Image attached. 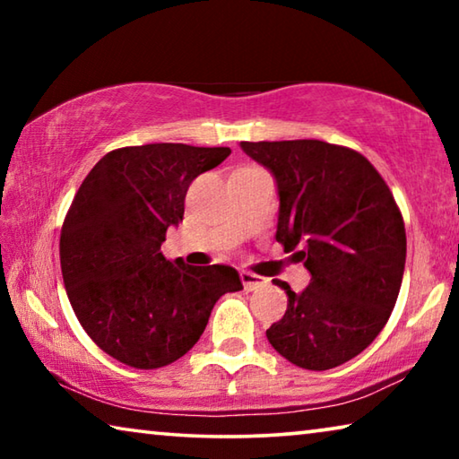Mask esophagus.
Here are the masks:
<instances>
[{"label": "esophagus", "instance_id": "34e87169", "mask_svg": "<svg viewBox=\"0 0 459 459\" xmlns=\"http://www.w3.org/2000/svg\"><path fill=\"white\" fill-rule=\"evenodd\" d=\"M240 281H243V287L247 291H257V290H261V287L267 285L265 277L248 273V271H240Z\"/></svg>", "mask_w": 459, "mask_h": 459}]
</instances>
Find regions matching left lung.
I'll return each mask as SVG.
<instances>
[{
  "label": "left lung",
  "mask_w": 459,
  "mask_h": 459,
  "mask_svg": "<svg viewBox=\"0 0 459 459\" xmlns=\"http://www.w3.org/2000/svg\"><path fill=\"white\" fill-rule=\"evenodd\" d=\"M271 169L279 190L277 243L304 261L309 285L287 293L267 330L275 351L307 370L360 354L391 316L407 257L405 222L383 176L362 153L320 139L240 142Z\"/></svg>",
  "instance_id": "obj_1"
}]
</instances>
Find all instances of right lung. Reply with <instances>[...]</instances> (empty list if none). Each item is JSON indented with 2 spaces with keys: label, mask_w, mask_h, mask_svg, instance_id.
Instances as JSON below:
<instances>
[{
  "label": "right lung",
  "mask_w": 459,
  "mask_h": 459,
  "mask_svg": "<svg viewBox=\"0 0 459 459\" xmlns=\"http://www.w3.org/2000/svg\"><path fill=\"white\" fill-rule=\"evenodd\" d=\"M229 147H119L84 178L60 230V269L84 332L134 368H161L196 344L221 295L240 291L229 265H186L161 255L182 222L194 178L222 164Z\"/></svg>",
  "instance_id": "1"
}]
</instances>
